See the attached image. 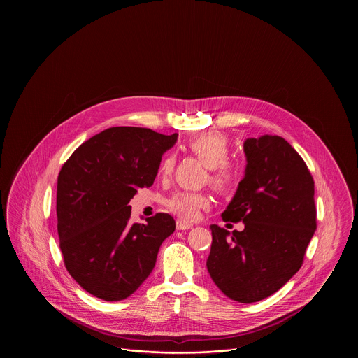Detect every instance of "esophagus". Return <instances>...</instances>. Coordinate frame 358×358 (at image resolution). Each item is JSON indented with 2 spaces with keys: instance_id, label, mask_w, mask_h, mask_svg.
I'll use <instances>...</instances> for the list:
<instances>
[{
  "instance_id": "1",
  "label": "esophagus",
  "mask_w": 358,
  "mask_h": 358,
  "mask_svg": "<svg viewBox=\"0 0 358 358\" xmlns=\"http://www.w3.org/2000/svg\"><path fill=\"white\" fill-rule=\"evenodd\" d=\"M193 227V224L192 223H187V222H185V220H176V230H189V229H192Z\"/></svg>"
}]
</instances>
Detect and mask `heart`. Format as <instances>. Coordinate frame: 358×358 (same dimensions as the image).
Masks as SVG:
<instances>
[{"instance_id":"heart-1","label":"heart","mask_w":358,"mask_h":358,"mask_svg":"<svg viewBox=\"0 0 358 358\" xmlns=\"http://www.w3.org/2000/svg\"><path fill=\"white\" fill-rule=\"evenodd\" d=\"M186 149L209 169V182L216 190L229 192L236 186L238 171L227 161L230 143L224 135L216 132L196 135L186 143ZM173 164V155L166 154L159 164V175L162 178L169 176ZM208 204L209 200L205 194L189 192H179L166 201L168 209L185 220L196 219L200 215V210L206 208Z\"/></svg>"}]
</instances>
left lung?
<instances>
[{
  "mask_svg": "<svg viewBox=\"0 0 358 358\" xmlns=\"http://www.w3.org/2000/svg\"><path fill=\"white\" fill-rule=\"evenodd\" d=\"M245 176L222 213L243 231L210 224L206 268L216 287L240 303L259 302L301 268L317 229L314 180L306 162L281 136L244 142Z\"/></svg>",
  "mask_w": 358,
  "mask_h": 358,
  "instance_id": "left-lung-1",
  "label": "left lung"
}]
</instances>
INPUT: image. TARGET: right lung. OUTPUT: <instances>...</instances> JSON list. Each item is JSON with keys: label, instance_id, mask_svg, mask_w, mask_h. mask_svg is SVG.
<instances>
[{"label": "right lung", "instance_id": "right-lung-1", "mask_svg": "<svg viewBox=\"0 0 358 358\" xmlns=\"http://www.w3.org/2000/svg\"><path fill=\"white\" fill-rule=\"evenodd\" d=\"M178 134L113 127L84 142L57 176L59 247L70 275L91 295L117 302L150 275L162 241L175 231L168 213L132 223L128 203L150 187Z\"/></svg>", "mask_w": 358, "mask_h": 358}]
</instances>
